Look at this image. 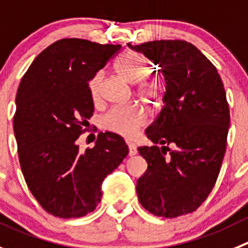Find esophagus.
Masks as SVG:
<instances>
[{"mask_svg":"<svg viewBox=\"0 0 248 248\" xmlns=\"http://www.w3.org/2000/svg\"><path fill=\"white\" fill-rule=\"evenodd\" d=\"M128 154L129 156H133L137 154V147L133 143H128Z\"/></svg>","mask_w":248,"mask_h":248,"instance_id":"obj_1","label":"esophagus"}]
</instances>
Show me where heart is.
Returning a JSON list of instances; mask_svg holds the SVG:
<instances>
[{"instance_id": "b5f03b06", "label": "heart", "mask_w": 248, "mask_h": 248, "mask_svg": "<svg viewBox=\"0 0 248 248\" xmlns=\"http://www.w3.org/2000/svg\"><path fill=\"white\" fill-rule=\"evenodd\" d=\"M115 69L121 77L129 83H138L149 73V64L140 55L127 54L120 57L115 63ZM104 73L98 72L89 80V93L94 101L100 99ZM138 95L147 101L152 108H159L163 104L166 94L165 82L161 79H148L140 83L137 88ZM147 121V113L137 104H129L112 108L101 119V124L105 129L122 136L132 137L138 128Z\"/></svg>"}]
</instances>
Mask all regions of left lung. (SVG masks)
<instances>
[{
  "label": "left lung",
  "instance_id": "left-lung-1",
  "mask_svg": "<svg viewBox=\"0 0 248 248\" xmlns=\"http://www.w3.org/2000/svg\"><path fill=\"white\" fill-rule=\"evenodd\" d=\"M127 45L158 64L166 82L164 108L145 129L154 145L138 148L148 163L138 200L156 217L193 213L212 192L225 155L230 113L221 78L185 40Z\"/></svg>",
  "mask_w": 248,
  "mask_h": 248
}]
</instances>
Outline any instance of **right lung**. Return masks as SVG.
<instances>
[{"label": "right lung", "instance_id": "obj_1", "mask_svg": "<svg viewBox=\"0 0 248 248\" xmlns=\"http://www.w3.org/2000/svg\"><path fill=\"white\" fill-rule=\"evenodd\" d=\"M120 48L61 39L36 56L20 80L13 127L23 176L41 207L59 218L95 209L104 179L128 154L112 132H100L84 153L77 144L94 112L89 80Z\"/></svg>", "mask_w": 248, "mask_h": 248}]
</instances>
